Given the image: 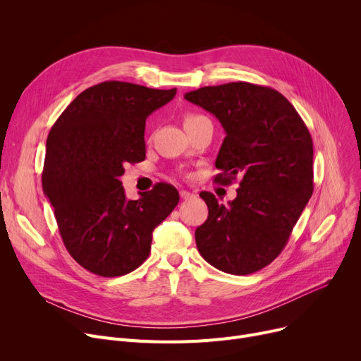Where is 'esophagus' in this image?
I'll return each mask as SVG.
<instances>
[{"instance_id":"obj_1","label":"esophagus","mask_w":361,"mask_h":361,"mask_svg":"<svg viewBox=\"0 0 361 361\" xmlns=\"http://www.w3.org/2000/svg\"><path fill=\"white\" fill-rule=\"evenodd\" d=\"M180 197H181V199H184V200H187V199H192V197H195V195H193V193H190V192H187V190H181V192H180Z\"/></svg>"}]
</instances>
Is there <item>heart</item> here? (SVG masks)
Masks as SVG:
<instances>
[{
  "label": "heart",
  "mask_w": 361,
  "mask_h": 361,
  "mask_svg": "<svg viewBox=\"0 0 361 361\" xmlns=\"http://www.w3.org/2000/svg\"><path fill=\"white\" fill-rule=\"evenodd\" d=\"M203 118H206V117L200 116V114H187V116L184 117V126H185V124H192V123H196V121H199V120H203Z\"/></svg>",
  "instance_id": "obj_1"
}]
</instances>
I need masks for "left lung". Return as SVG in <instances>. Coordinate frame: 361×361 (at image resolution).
<instances>
[{
    "mask_svg": "<svg viewBox=\"0 0 361 361\" xmlns=\"http://www.w3.org/2000/svg\"><path fill=\"white\" fill-rule=\"evenodd\" d=\"M225 130L215 183L241 177L225 206L202 192L209 215L195 233L197 250L216 269L249 275L278 257L313 193V142L295 108L278 90L247 82L184 94Z\"/></svg>",
    "mask_w": 361,
    "mask_h": 361,
    "instance_id": "obj_1",
    "label": "left lung"
}]
</instances>
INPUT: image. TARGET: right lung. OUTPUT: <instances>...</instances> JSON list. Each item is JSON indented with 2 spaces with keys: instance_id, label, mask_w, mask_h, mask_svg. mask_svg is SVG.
I'll return each instance as SVG.
<instances>
[{
  "instance_id": "right-lung-1",
  "label": "right lung",
  "mask_w": 361,
  "mask_h": 361,
  "mask_svg": "<svg viewBox=\"0 0 361 361\" xmlns=\"http://www.w3.org/2000/svg\"><path fill=\"white\" fill-rule=\"evenodd\" d=\"M176 93V87L102 82L83 90L49 131L44 193L66 249L94 275L121 276L139 268L150 253L152 233L180 200L166 183L128 200L120 180L126 164L146 158V118Z\"/></svg>"
}]
</instances>
